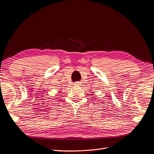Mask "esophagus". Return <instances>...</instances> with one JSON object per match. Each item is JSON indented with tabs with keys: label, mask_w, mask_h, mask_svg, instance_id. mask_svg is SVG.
I'll use <instances>...</instances> for the list:
<instances>
[{
	"label": "esophagus",
	"mask_w": 154,
	"mask_h": 154,
	"mask_svg": "<svg viewBox=\"0 0 154 154\" xmlns=\"http://www.w3.org/2000/svg\"><path fill=\"white\" fill-rule=\"evenodd\" d=\"M74 85H76V86H80V85H81V84H80V82H76L74 84Z\"/></svg>",
	"instance_id": "1"
}]
</instances>
